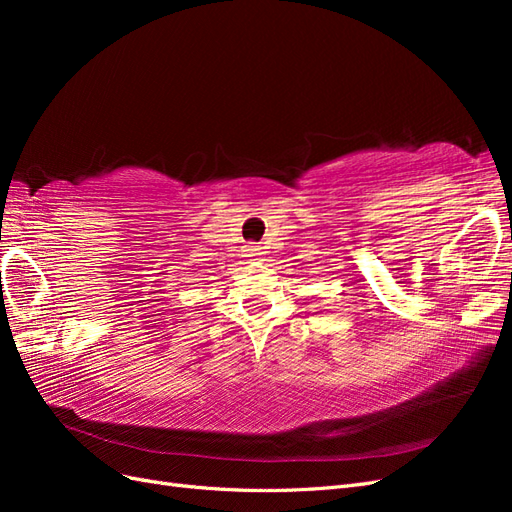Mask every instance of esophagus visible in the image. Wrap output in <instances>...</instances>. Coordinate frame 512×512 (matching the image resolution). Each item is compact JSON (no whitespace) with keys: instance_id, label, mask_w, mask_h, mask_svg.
Returning <instances> with one entry per match:
<instances>
[{"instance_id":"esophagus-1","label":"esophagus","mask_w":512,"mask_h":512,"mask_svg":"<svg viewBox=\"0 0 512 512\" xmlns=\"http://www.w3.org/2000/svg\"><path fill=\"white\" fill-rule=\"evenodd\" d=\"M245 252H247V256H250V258H254V256L260 254V247L258 245H247Z\"/></svg>"}]
</instances>
